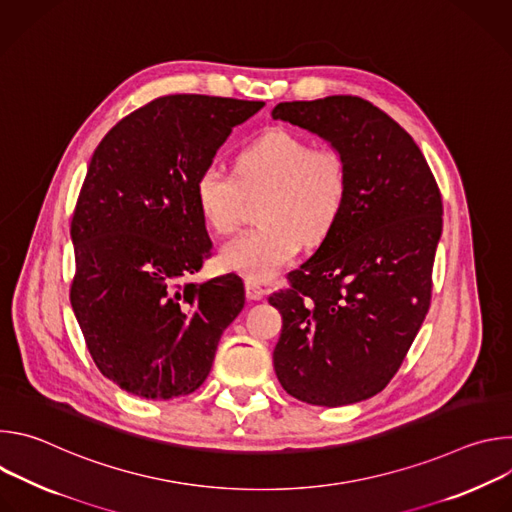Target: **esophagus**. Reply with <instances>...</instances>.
Returning <instances> with one entry per match:
<instances>
[{"mask_svg":"<svg viewBox=\"0 0 512 512\" xmlns=\"http://www.w3.org/2000/svg\"><path fill=\"white\" fill-rule=\"evenodd\" d=\"M245 291H247V300H249V302H259V300H263L265 294H267V291H265L261 285H257V283H253V281H247V283H245Z\"/></svg>","mask_w":512,"mask_h":512,"instance_id":"1","label":"esophagus"}]
</instances>
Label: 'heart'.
<instances>
[{
	"label": "heart",
	"instance_id": "obj_1",
	"mask_svg": "<svg viewBox=\"0 0 512 512\" xmlns=\"http://www.w3.org/2000/svg\"><path fill=\"white\" fill-rule=\"evenodd\" d=\"M265 190L257 221L218 251V265L247 281H269L302 249L320 243L340 218L348 196L342 156L285 129L251 141L235 160V176L218 164L200 170L194 194L206 225L231 233L241 214L243 192Z\"/></svg>",
	"mask_w": 512,
	"mask_h": 512
}]
</instances>
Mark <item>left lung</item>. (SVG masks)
I'll list each match as a JSON object with an SVG mask.
<instances>
[{
	"mask_svg": "<svg viewBox=\"0 0 512 512\" xmlns=\"http://www.w3.org/2000/svg\"><path fill=\"white\" fill-rule=\"evenodd\" d=\"M271 115L328 141L348 174L334 229L269 298L283 318L273 369L300 401L358 403L387 387L429 310L440 188L413 137L360 97L279 103Z\"/></svg>",
	"mask_w": 512,
	"mask_h": 512,
	"instance_id": "left-lung-1",
	"label": "left lung"
}]
</instances>
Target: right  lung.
Masks as SVG:
<instances>
[{"instance_id": "right-lung-1", "label": "right lung", "mask_w": 512, "mask_h": 512, "mask_svg": "<svg viewBox=\"0 0 512 512\" xmlns=\"http://www.w3.org/2000/svg\"><path fill=\"white\" fill-rule=\"evenodd\" d=\"M263 105L160 97L121 119L91 158L70 223V304L99 371L131 395L196 391L245 306L237 277L188 281L212 249L194 182Z\"/></svg>"}]
</instances>
